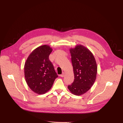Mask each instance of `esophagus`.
<instances>
[{
  "label": "esophagus",
  "instance_id": "1",
  "mask_svg": "<svg viewBox=\"0 0 123 123\" xmlns=\"http://www.w3.org/2000/svg\"><path fill=\"white\" fill-rule=\"evenodd\" d=\"M64 76H65V73H63L60 75V76H61V77H64Z\"/></svg>",
  "mask_w": 123,
  "mask_h": 123
}]
</instances>
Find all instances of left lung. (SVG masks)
<instances>
[{
    "label": "left lung",
    "instance_id": "left-lung-1",
    "mask_svg": "<svg viewBox=\"0 0 123 123\" xmlns=\"http://www.w3.org/2000/svg\"><path fill=\"white\" fill-rule=\"evenodd\" d=\"M70 52L74 80L72 84L68 86V88L72 94L80 96L87 92L94 84L97 66L91 52L82 45L71 48Z\"/></svg>",
    "mask_w": 123,
    "mask_h": 123
}]
</instances>
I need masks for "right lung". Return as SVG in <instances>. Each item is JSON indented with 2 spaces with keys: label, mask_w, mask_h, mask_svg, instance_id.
I'll return each mask as SVG.
<instances>
[{
  "label": "right lung",
  "mask_w": 123,
  "mask_h": 123,
  "mask_svg": "<svg viewBox=\"0 0 123 123\" xmlns=\"http://www.w3.org/2000/svg\"><path fill=\"white\" fill-rule=\"evenodd\" d=\"M52 51L49 45H44L34 49L24 65V75L28 86L38 94L46 93L58 77L49 56Z\"/></svg>",
  "instance_id": "1"
}]
</instances>
